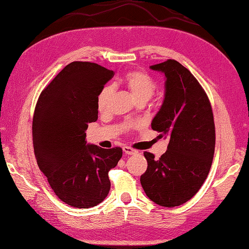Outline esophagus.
<instances>
[{
	"mask_svg": "<svg viewBox=\"0 0 249 249\" xmlns=\"http://www.w3.org/2000/svg\"><path fill=\"white\" fill-rule=\"evenodd\" d=\"M124 152L127 155H133V154H137L138 153V151L137 150H134V149H132V147H130V146H124Z\"/></svg>",
	"mask_w": 249,
	"mask_h": 249,
	"instance_id": "esophagus-1",
	"label": "esophagus"
}]
</instances>
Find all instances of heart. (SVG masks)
<instances>
[{"instance_id": "heart-1", "label": "heart", "mask_w": 249, "mask_h": 249, "mask_svg": "<svg viewBox=\"0 0 249 249\" xmlns=\"http://www.w3.org/2000/svg\"><path fill=\"white\" fill-rule=\"evenodd\" d=\"M122 81L137 102L139 100H149L156 90V83L144 71H130L125 74ZM111 93L112 89L109 85L103 86L98 91L96 104H97L99 111H104L107 108Z\"/></svg>"}]
</instances>
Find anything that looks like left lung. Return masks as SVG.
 <instances>
[{
	"label": "left lung",
	"instance_id": "1",
	"mask_svg": "<svg viewBox=\"0 0 249 249\" xmlns=\"http://www.w3.org/2000/svg\"><path fill=\"white\" fill-rule=\"evenodd\" d=\"M150 68L166 77L164 102L151 125L169 143L159 160L144 152L147 168L140 181L152 201L172 208L193 198L207 179L214 155V120L206 91L188 69L172 59Z\"/></svg>",
	"mask_w": 249,
	"mask_h": 249
}]
</instances>
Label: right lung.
Returning <instances> with one entry per match:
<instances>
[{"instance_id":"right-lung-1","label":"right lung","mask_w":249,"mask_h":249,"mask_svg":"<svg viewBox=\"0 0 249 249\" xmlns=\"http://www.w3.org/2000/svg\"><path fill=\"white\" fill-rule=\"evenodd\" d=\"M113 71L97 63L68 64L39 96L33 118L37 164L60 200L73 208L97 206L110 190L108 172L121 147L87 144L85 131L98 118L96 98Z\"/></svg>"}]
</instances>
